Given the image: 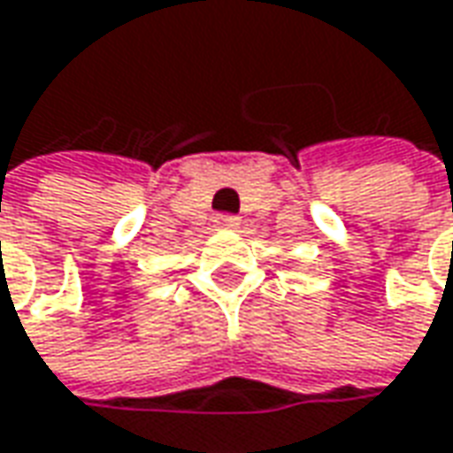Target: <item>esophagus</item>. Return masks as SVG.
<instances>
[{
    "mask_svg": "<svg viewBox=\"0 0 453 453\" xmlns=\"http://www.w3.org/2000/svg\"><path fill=\"white\" fill-rule=\"evenodd\" d=\"M238 226H241V218H238V215L223 212V215L215 218V227H220V230H235Z\"/></svg>",
    "mask_w": 453,
    "mask_h": 453,
    "instance_id": "obj_1",
    "label": "esophagus"
}]
</instances>
